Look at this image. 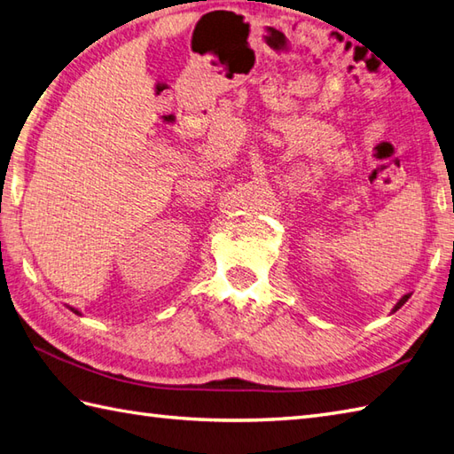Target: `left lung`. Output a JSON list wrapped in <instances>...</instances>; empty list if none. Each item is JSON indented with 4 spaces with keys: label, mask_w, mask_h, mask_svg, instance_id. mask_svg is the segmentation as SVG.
Listing matches in <instances>:
<instances>
[{
    "label": "left lung",
    "mask_w": 454,
    "mask_h": 454,
    "mask_svg": "<svg viewBox=\"0 0 454 454\" xmlns=\"http://www.w3.org/2000/svg\"><path fill=\"white\" fill-rule=\"evenodd\" d=\"M408 298H410V294H406V296H402V298H400V302H398L396 306H394V312H396V310H398V308H402L403 304H406V301H408Z\"/></svg>",
    "instance_id": "obj_1"
}]
</instances>
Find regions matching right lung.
Returning a JSON list of instances; mask_svg holds the SVG:
<instances>
[{
	"label": "right lung",
	"instance_id": "1",
	"mask_svg": "<svg viewBox=\"0 0 454 454\" xmlns=\"http://www.w3.org/2000/svg\"><path fill=\"white\" fill-rule=\"evenodd\" d=\"M75 314H78V312H75Z\"/></svg>",
	"mask_w": 454,
	"mask_h": 454
}]
</instances>
